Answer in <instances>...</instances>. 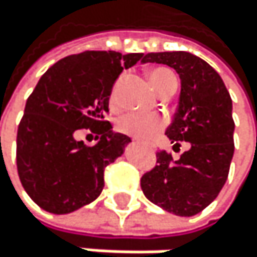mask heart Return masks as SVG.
Returning a JSON list of instances; mask_svg holds the SVG:
<instances>
[{"mask_svg": "<svg viewBox=\"0 0 257 257\" xmlns=\"http://www.w3.org/2000/svg\"><path fill=\"white\" fill-rule=\"evenodd\" d=\"M174 81V74L166 67H156L150 72V83L157 92H162L166 86H170ZM111 101L115 103V91L111 95ZM117 130L137 140L150 142L163 130V120L159 115L127 112L117 120Z\"/></svg>", "mask_w": 257, "mask_h": 257, "instance_id": "b5f03b06", "label": "heart"}]
</instances>
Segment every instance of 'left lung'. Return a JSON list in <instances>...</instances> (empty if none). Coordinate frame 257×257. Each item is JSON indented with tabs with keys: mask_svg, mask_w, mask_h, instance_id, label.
Wrapping results in <instances>:
<instances>
[{
	"mask_svg": "<svg viewBox=\"0 0 257 257\" xmlns=\"http://www.w3.org/2000/svg\"><path fill=\"white\" fill-rule=\"evenodd\" d=\"M142 63L173 67L180 78L177 111L166 137L190 148L179 160L157 153V165L143 174L140 185L148 200L176 216L190 217L206 208L220 193L234 154L233 101L220 75L190 52H151Z\"/></svg>",
	"mask_w": 257,
	"mask_h": 257,
	"instance_id": "1",
	"label": "left lung"
}]
</instances>
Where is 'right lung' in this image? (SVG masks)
<instances>
[{
	"instance_id": "obj_1",
	"label": "right lung",
	"mask_w": 257,
	"mask_h": 257,
	"mask_svg": "<svg viewBox=\"0 0 257 257\" xmlns=\"http://www.w3.org/2000/svg\"><path fill=\"white\" fill-rule=\"evenodd\" d=\"M143 54L86 51L47 69L26 101L17 134V168L31 199L52 214L94 202L104 186V168L131 139L104 120L112 86ZM80 129L100 137L94 147L75 139Z\"/></svg>"
}]
</instances>
